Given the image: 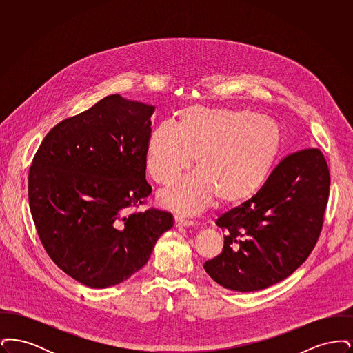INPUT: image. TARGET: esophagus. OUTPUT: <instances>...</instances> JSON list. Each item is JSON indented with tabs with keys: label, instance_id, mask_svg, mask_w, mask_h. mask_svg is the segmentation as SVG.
<instances>
[{
	"label": "esophagus",
	"instance_id": "obj_1",
	"mask_svg": "<svg viewBox=\"0 0 353 353\" xmlns=\"http://www.w3.org/2000/svg\"><path fill=\"white\" fill-rule=\"evenodd\" d=\"M174 223H176V228H189V226H193V225H194L193 221L185 219H183V217H179V216L174 217Z\"/></svg>",
	"mask_w": 353,
	"mask_h": 353
}]
</instances>
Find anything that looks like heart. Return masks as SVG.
I'll return each mask as SVG.
<instances>
[{
	"label": "heart",
	"mask_w": 353,
	"mask_h": 353,
	"mask_svg": "<svg viewBox=\"0 0 353 353\" xmlns=\"http://www.w3.org/2000/svg\"><path fill=\"white\" fill-rule=\"evenodd\" d=\"M281 148L274 120L248 110L189 105L177 124H160L145 148L152 180L170 184L190 167L199 172L170 185L159 202L184 214L201 212L217 199L235 206L252 197L266 181Z\"/></svg>",
	"instance_id": "1"
}]
</instances>
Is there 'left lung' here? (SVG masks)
Returning a JSON list of instances; mask_svg holds the SVG:
<instances>
[{"label": "left lung", "mask_w": 353, "mask_h": 353, "mask_svg": "<svg viewBox=\"0 0 353 353\" xmlns=\"http://www.w3.org/2000/svg\"><path fill=\"white\" fill-rule=\"evenodd\" d=\"M330 193V170L316 148L295 152L250 200L219 216L223 249L203 263L219 285L239 292L291 275L315 248Z\"/></svg>", "instance_id": "left-lung-1"}]
</instances>
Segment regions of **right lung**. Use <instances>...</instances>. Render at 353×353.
<instances>
[{
    "instance_id": "obj_1",
    "label": "right lung",
    "mask_w": 353,
    "mask_h": 353,
    "mask_svg": "<svg viewBox=\"0 0 353 353\" xmlns=\"http://www.w3.org/2000/svg\"><path fill=\"white\" fill-rule=\"evenodd\" d=\"M154 105L110 95L57 124L29 170V205L52 262L79 283L127 281L173 226L168 212H136L151 194L145 148Z\"/></svg>"
}]
</instances>
